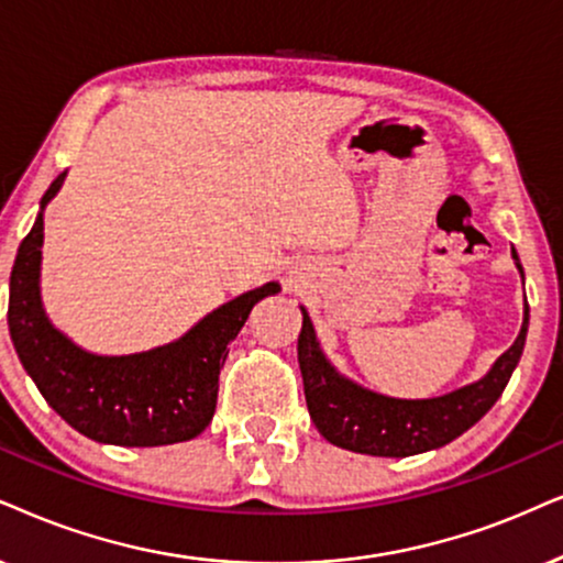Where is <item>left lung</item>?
<instances>
[{"label":"left lung","instance_id":"8db88e82","mask_svg":"<svg viewBox=\"0 0 563 563\" xmlns=\"http://www.w3.org/2000/svg\"><path fill=\"white\" fill-rule=\"evenodd\" d=\"M511 257L525 280L515 249H511ZM301 314L298 366H301L306 408H309L311 421L330 444L358 454H372V457H410V454L439 450L478 423L509 384L511 372L522 358L530 324V306L525 303L522 330L515 345L496 358L483 379L465 384L450 395L429 397V400H402V397H389L361 387L358 382L340 374L319 345L314 324L303 306Z\"/></svg>","mask_w":563,"mask_h":563}]
</instances>
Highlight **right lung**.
<instances>
[{"label":"right lung","mask_w":563,"mask_h":563,"mask_svg":"<svg viewBox=\"0 0 563 563\" xmlns=\"http://www.w3.org/2000/svg\"><path fill=\"white\" fill-rule=\"evenodd\" d=\"M67 170L41 197L38 216L18 249L10 275L7 324L18 358L44 400L82 437L117 446H163L208 429L218 402V376L249 311L280 294V283L246 290L166 345L103 355L85 351L54 327L41 298L44 210Z\"/></svg>","instance_id":"1"}]
</instances>
